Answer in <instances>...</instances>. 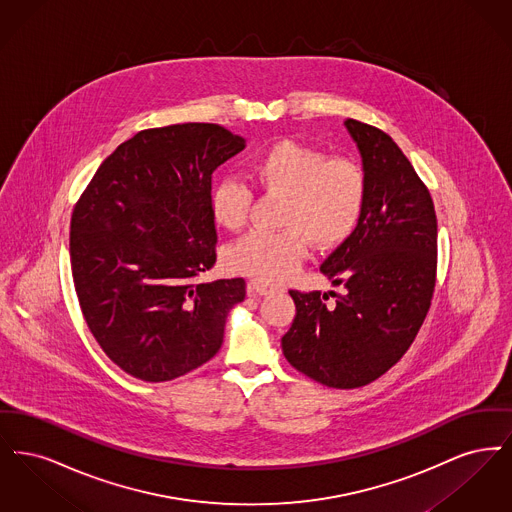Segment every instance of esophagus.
I'll return each mask as SVG.
<instances>
[{
    "label": "esophagus",
    "instance_id": "obj_1",
    "mask_svg": "<svg viewBox=\"0 0 512 512\" xmlns=\"http://www.w3.org/2000/svg\"><path fill=\"white\" fill-rule=\"evenodd\" d=\"M276 290L272 284H268V282H263V280H259V278H253V280H249V284H247V292L251 293V295H268V293H272Z\"/></svg>",
    "mask_w": 512,
    "mask_h": 512
}]
</instances>
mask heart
Returning a JSON list of instances; mask_svg holds the SVG:
<instances>
[{
    "label": "heart",
    "mask_w": 512,
    "mask_h": 512,
    "mask_svg": "<svg viewBox=\"0 0 512 512\" xmlns=\"http://www.w3.org/2000/svg\"><path fill=\"white\" fill-rule=\"evenodd\" d=\"M251 182L267 194L284 195L282 230H253L226 249V265L265 280H282L301 265L307 240L318 249L343 244L361 219L366 199L363 169L345 157L280 140L261 149L247 165ZM253 192L238 178H222L211 195L213 219L240 230L249 219Z\"/></svg>",
    "instance_id": "heart-1"
}]
</instances>
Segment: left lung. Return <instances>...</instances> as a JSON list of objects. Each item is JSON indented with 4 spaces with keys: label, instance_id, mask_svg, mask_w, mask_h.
I'll use <instances>...</instances> for the list:
<instances>
[{
    "label": "left lung",
    "instance_id": "obj_1",
    "mask_svg": "<svg viewBox=\"0 0 512 512\" xmlns=\"http://www.w3.org/2000/svg\"><path fill=\"white\" fill-rule=\"evenodd\" d=\"M345 128L363 157L365 207L357 228L320 267L343 292L290 290L295 318L282 351L318 384L353 390L407 353L430 311L438 219L426 184L384 130L355 119Z\"/></svg>",
    "mask_w": 512,
    "mask_h": 512
}]
</instances>
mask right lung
<instances>
[{
  "instance_id": "obj_1",
  "label": "right lung",
  "mask_w": 512,
  "mask_h": 512,
  "mask_svg": "<svg viewBox=\"0 0 512 512\" xmlns=\"http://www.w3.org/2000/svg\"><path fill=\"white\" fill-rule=\"evenodd\" d=\"M245 147L211 122L147 128L122 142L71 217V268L105 355L144 382H169L219 353L244 278L199 284L217 261L211 176Z\"/></svg>"
}]
</instances>
